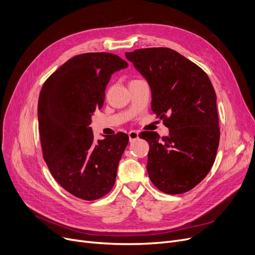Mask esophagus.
<instances>
[{
    "label": "esophagus",
    "instance_id": "1",
    "mask_svg": "<svg viewBox=\"0 0 255 255\" xmlns=\"http://www.w3.org/2000/svg\"><path fill=\"white\" fill-rule=\"evenodd\" d=\"M128 135H129V140L130 141H134V140H136L138 138V132L132 130V131H130L128 133Z\"/></svg>",
    "mask_w": 255,
    "mask_h": 255
}]
</instances>
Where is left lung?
I'll return each mask as SVG.
<instances>
[{
	"mask_svg": "<svg viewBox=\"0 0 255 255\" xmlns=\"http://www.w3.org/2000/svg\"><path fill=\"white\" fill-rule=\"evenodd\" d=\"M146 79L152 92V111L163 120L169 135H141L150 144V180L167 194H181L202 182L215 161L220 129L216 93L207 73L167 47L126 52ZM140 137V136H139Z\"/></svg>",
	"mask_w": 255,
	"mask_h": 255,
	"instance_id": "obj_1",
	"label": "left lung"
}]
</instances>
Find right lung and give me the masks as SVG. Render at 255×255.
Instances as JSON below:
<instances>
[{"mask_svg":"<svg viewBox=\"0 0 255 255\" xmlns=\"http://www.w3.org/2000/svg\"><path fill=\"white\" fill-rule=\"evenodd\" d=\"M126 61L110 52L73 57L43 84L38 127L43 158L55 180L72 195L95 200L109 193L129 137L125 133L94 140L90 124L100 110L105 88Z\"/></svg>","mask_w":255,"mask_h":255,"instance_id":"add662e5","label":"right lung"}]
</instances>
